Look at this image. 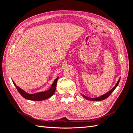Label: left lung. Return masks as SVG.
<instances>
[{"mask_svg":"<svg viewBox=\"0 0 133 133\" xmlns=\"http://www.w3.org/2000/svg\"><path fill=\"white\" fill-rule=\"evenodd\" d=\"M120 79H121V78H119V79H118V82H116V85L114 86V88H112V89H111L109 92H108L107 93H105L104 95H101L100 96H98L97 97H95V98H91V97H88V96H86L84 95H82V93H81V95L83 97H84L85 99H87L88 100H90V101H101V100H105L107 98H108L109 96H110V95L113 92V91L116 89V88L118 87V85H119V83L120 82Z\"/></svg>","mask_w":133,"mask_h":133,"instance_id":"8db88e82","label":"left lung"}]
</instances>
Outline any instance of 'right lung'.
Returning <instances> with one entry per match:
<instances>
[{"instance_id":"obj_1","label":"right lung","mask_w":133,"mask_h":133,"mask_svg":"<svg viewBox=\"0 0 133 133\" xmlns=\"http://www.w3.org/2000/svg\"><path fill=\"white\" fill-rule=\"evenodd\" d=\"M58 78H59V77H57L54 80V81L52 83V84L51 88H49V89H48V90L44 91V92H40L33 93V94H30V93H28L27 92H26L25 90L22 89L21 88L17 87V85L15 84V82L13 81H12V82L15 85V87H16L18 92L20 93V95H21L23 98L29 100L41 101V100L47 99V98L51 97V96L54 94L56 90V84H57V81H58Z\"/></svg>"}]
</instances>
